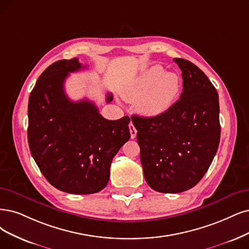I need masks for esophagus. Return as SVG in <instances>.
<instances>
[{"label":"esophagus","instance_id":"obj_1","mask_svg":"<svg viewBox=\"0 0 249 249\" xmlns=\"http://www.w3.org/2000/svg\"><path fill=\"white\" fill-rule=\"evenodd\" d=\"M129 131H130L131 139H135L136 133H137V130H136V128L134 127V125L132 124V122L129 124Z\"/></svg>","mask_w":249,"mask_h":249}]
</instances>
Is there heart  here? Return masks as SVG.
Segmentation results:
<instances>
[{"mask_svg": "<svg viewBox=\"0 0 249 249\" xmlns=\"http://www.w3.org/2000/svg\"><path fill=\"white\" fill-rule=\"evenodd\" d=\"M180 89L179 78L173 72H165L160 66L146 69L127 90L130 98L140 99L139 107L144 115L157 116L173 105Z\"/></svg>", "mask_w": 249, "mask_h": 249, "instance_id": "heart-1", "label": "heart"}]
</instances>
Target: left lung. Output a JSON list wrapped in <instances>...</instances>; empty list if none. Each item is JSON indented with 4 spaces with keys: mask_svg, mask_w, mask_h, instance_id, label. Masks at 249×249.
<instances>
[{
    "mask_svg": "<svg viewBox=\"0 0 249 249\" xmlns=\"http://www.w3.org/2000/svg\"><path fill=\"white\" fill-rule=\"evenodd\" d=\"M181 70L180 98L155 117L132 116L148 185L160 193H181L204 177L219 139L217 91L205 73L187 59L174 58Z\"/></svg>",
    "mask_w": 249,
    "mask_h": 249,
    "instance_id": "obj_1",
    "label": "left lung"
}]
</instances>
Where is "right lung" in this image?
Instances as JSON below:
<instances>
[{
    "mask_svg": "<svg viewBox=\"0 0 249 249\" xmlns=\"http://www.w3.org/2000/svg\"><path fill=\"white\" fill-rule=\"evenodd\" d=\"M78 58L52 63L36 81L29 99L27 140L45 178L76 195L103 190L114 156L130 139V118L105 119L87 99L71 101L64 91L70 72L85 69ZM113 100L108 93L107 101Z\"/></svg>",
    "mask_w": 249,
    "mask_h": 249,
    "instance_id": "right-lung-1",
    "label": "right lung"
}]
</instances>
